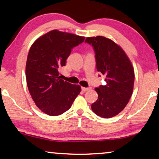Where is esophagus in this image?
<instances>
[{
  "label": "esophagus",
  "instance_id": "esophagus-1",
  "mask_svg": "<svg viewBox=\"0 0 159 159\" xmlns=\"http://www.w3.org/2000/svg\"><path fill=\"white\" fill-rule=\"evenodd\" d=\"M81 90L83 91V92H85V91H88L90 90L89 88H84V87H82L81 88Z\"/></svg>",
  "mask_w": 159,
  "mask_h": 159
}]
</instances>
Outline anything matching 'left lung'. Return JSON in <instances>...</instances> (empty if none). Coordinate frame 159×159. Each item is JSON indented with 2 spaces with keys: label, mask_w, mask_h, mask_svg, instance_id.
Masks as SVG:
<instances>
[{
  "label": "left lung",
  "mask_w": 159,
  "mask_h": 159,
  "mask_svg": "<svg viewBox=\"0 0 159 159\" xmlns=\"http://www.w3.org/2000/svg\"><path fill=\"white\" fill-rule=\"evenodd\" d=\"M85 42L93 46L97 70L105 76L107 83L95 88L98 99L91 108L100 117L115 116L127 105L133 93V66L122 48L111 39L98 36L88 37Z\"/></svg>",
  "instance_id": "1"
}]
</instances>
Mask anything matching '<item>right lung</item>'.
I'll return each mask as SVG.
<instances>
[{"mask_svg": "<svg viewBox=\"0 0 159 159\" xmlns=\"http://www.w3.org/2000/svg\"><path fill=\"white\" fill-rule=\"evenodd\" d=\"M84 40L85 37L52 30L31 45L26 64V83L36 105L45 114H63L80 93V85L60 79L59 69L66 65L73 48Z\"/></svg>", "mask_w": 159, "mask_h": 159, "instance_id": "right-lung-1", "label": "right lung"}]
</instances>
